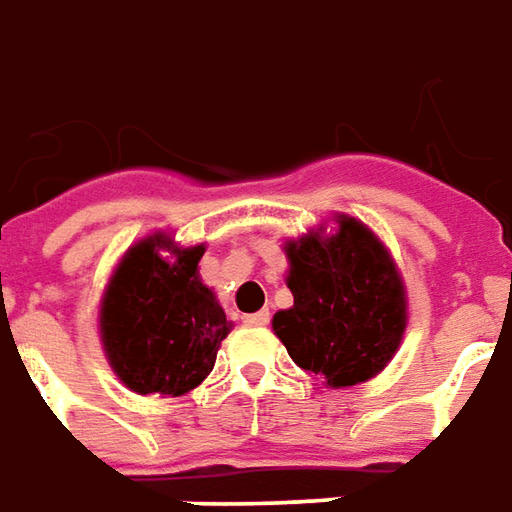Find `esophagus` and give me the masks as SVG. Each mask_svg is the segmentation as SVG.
I'll return each instance as SVG.
<instances>
[{"label": "esophagus", "instance_id": "esophagus-1", "mask_svg": "<svg viewBox=\"0 0 512 512\" xmlns=\"http://www.w3.org/2000/svg\"><path fill=\"white\" fill-rule=\"evenodd\" d=\"M242 320L248 325H267L270 322V311H256V314H245Z\"/></svg>", "mask_w": 512, "mask_h": 512}]
</instances>
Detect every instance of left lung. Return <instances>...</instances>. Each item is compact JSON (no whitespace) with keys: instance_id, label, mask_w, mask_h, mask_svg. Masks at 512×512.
I'll return each instance as SVG.
<instances>
[{"instance_id":"obj_1","label":"left lung","mask_w":512,"mask_h":512,"mask_svg":"<svg viewBox=\"0 0 512 512\" xmlns=\"http://www.w3.org/2000/svg\"><path fill=\"white\" fill-rule=\"evenodd\" d=\"M295 306L273 317L275 336L300 369L342 389L375 378L405 333V289L375 234L353 217L322 239L286 245Z\"/></svg>"}]
</instances>
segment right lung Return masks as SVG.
<instances>
[{
    "label": "right lung",
    "mask_w": 512,
    "mask_h": 512,
    "mask_svg": "<svg viewBox=\"0 0 512 512\" xmlns=\"http://www.w3.org/2000/svg\"><path fill=\"white\" fill-rule=\"evenodd\" d=\"M159 247L177 253L173 263ZM204 245L173 248L168 237L134 245L101 306V342L115 375L137 394L179 397L212 372L228 336L226 311L198 278Z\"/></svg>",
    "instance_id": "1"
}]
</instances>
